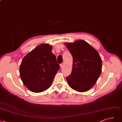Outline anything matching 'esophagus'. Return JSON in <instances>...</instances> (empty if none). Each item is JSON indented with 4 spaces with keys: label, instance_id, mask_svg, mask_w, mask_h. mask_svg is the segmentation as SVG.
<instances>
[{
    "label": "esophagus",
    "instance_id": "esophagus-1",
    "mask_svg": "<svg viewBox=\"0 0 122 122\" xmlns=\"http://www.w3.org/2000/svg\"><path fill=\"white\" fill-rule=\"evenodd\" d=\"M63 65H63V63L61 64L60 65V67H61V68H62L63 67Z\"/></svg>",
    "mask_w": 122,
    "mask_h": 122
}]
</instances>
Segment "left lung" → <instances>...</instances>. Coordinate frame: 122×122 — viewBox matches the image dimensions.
I'll list each match as a JSON object with an SVG mask.
<instances>
[{
	"label": "left lung",
	"mask_w": 122,
	"mask_h": 122,
	"mask_svg": "<svg viewBox=\"0 0 122 122\" xmlns=\"http://www.w3.org/2000/svg\"><path fill=\"white\" fill-rule=\"evenodd\" d=\"M64 45L73 58L72 72L66 77L70 88L85 92L95 85L102 70V60L98 51L87 42L79 40Z\"/></svg>",
	"instance_id": "left-lung-1"
}]
</instances>
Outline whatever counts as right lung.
<instances>
[{
	"label": "right lung",
	"mask_w": 122,
	"mask_h": 122,
	"mask_svg": "<svg viewBox=\"0 0 122 122\" xmlns=\"http://www.w3.org/2000/svg\"><path fill=\"white\" fill-rule=\"evenodd\" d=\"M52 48L49 44H41L22 59L20 75L23 83L31 92L40 93L48 89L60 68Z\"/></svg>",
	"instance_id": "add662e5"
}]
</instances>
